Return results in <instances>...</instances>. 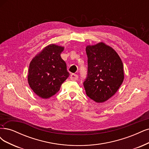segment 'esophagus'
<instances>
[{
  "instance_id": "34e87169",
  "label": "esophagus",
  "mask_w": 149,
  "mask_h": 149,
  "mask_svg": "<svg viewBox=\"0 0 149 149\" xmlns=\"http://www.w3.org/2000/svg\"><path fill=\"white\" fill-rule=\"evenodd\" d=\"M78 78V76L76 74H72L70 76V79L72 81H76Z\"/></svg>"
}]
</instances>
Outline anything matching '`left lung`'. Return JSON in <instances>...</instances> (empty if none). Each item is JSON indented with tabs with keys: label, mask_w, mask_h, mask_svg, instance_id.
<instances>
[{
	"label": "left lung",
	"mask_w": 149,
	"mask_h": 149,
	"mask_svg": "<svg viewBox=\"0 0 149 149\" xmlns=\"http://www.w3.org/2000/svg\"><path fill=\"white\" fill-rule=\"evenodd\" d=\"M88 74L84 82L86 93L97 103H102L115 94L124 80L123 64L116 51L103 42L89 45Z\"/></svg>",
	"instance_id": "8db88e82"
}]
</instances>
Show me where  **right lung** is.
Segmentation results:
<instances>
[{
  "label": "right lung",
  "mask_w": 149,
  "mask_h": 149,
  "mask_svg": "<svg viewBox=\"0 0 149 149\" xmlns=\"http://www.w3.org/2000/svg\"><path fill=\"white\" fill-rule=\"evenodd\" d=\"M63 50V46L49 44L31 61L28 84L40 98L47 99L55 95L70 75L60 56Z\"/></svg>",
  "instance_id": "obj_1"
}]
</instances>
